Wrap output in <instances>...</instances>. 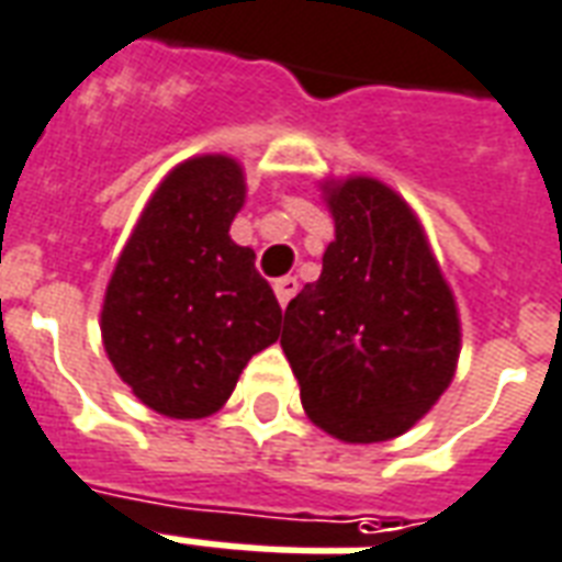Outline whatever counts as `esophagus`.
Instances as JSON below:
<instances>
[{"label": "esophagus", "mask_w": 562, "mask_h": 562, "mask_svg": "<svg viewBox=\"0 0 562 562\" xmlns=\"http://www.w3.org/2000/svg\"><path fill=\"white\" fill-rule=\"evenodd\" d=\"M300 282L294 277H282V280L273 282V291H277V300H280V306H289V300L297 294Z\"/></svg>", "instance_id": "34e87169"}]
</instances>
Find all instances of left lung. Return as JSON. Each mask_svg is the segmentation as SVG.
<instances>
[{
    "label": "left lung",
    "mask_w": 562,
    "mask_h": 562,
    "mask_svg": "<svg viewBox=\"0 0 562 562\" xmlns=\"http://www.w3.org/2000/svg\"><path fill=\"white\" fill-rule=\"evenodd\" d=\"M336 241L285 306L280 345L300 401L341 442L406 434L451 385L460 315L413 209L383 182L324 186Z\"/></svg>",
    "instance_id": "left-lung-1"
}]
</instances>
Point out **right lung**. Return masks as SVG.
Segmentation results:
<instances>
[{
    "instance_id": "add662e5",
    "label": "right lung",
    "mask_w": 562,
    "mask_h": 562,
    "mask_svg": "<svg viewBox=\"0 0 562 562\" xmlns=\"http://www.w3.org/2000/svg\"><path fill=\"white\" fill-rule=\"evenodd\" d=\"M229 156L177 165L149 196L102 303V345L132 395L167 418H205L280 338L282 310L256 252L229 238L244 205Z\"/></svg>"
}]
</instances>
